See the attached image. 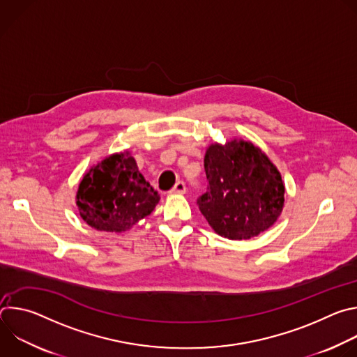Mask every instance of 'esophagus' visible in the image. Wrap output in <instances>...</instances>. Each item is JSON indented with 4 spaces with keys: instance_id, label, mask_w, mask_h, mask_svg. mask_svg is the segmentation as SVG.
<instances>
[{
    "instance_id": "34e87169",
    "label": "esophagus",
    "mask_w": 357,
    "mask_h": 357,
    "mask_svg": "<svg viewBox=\"0 0 357 357\" xmlns=\"http://www.w3.org/2000/svg\"><path fill=\"white\" fill-rule=\"evenodd\" d=\"M186 192V185H185V182H182V181H178L176 183H175V186L172 188V190H171V193H179V195H182V193H185Z\"/></svg>"
}]
</instances>
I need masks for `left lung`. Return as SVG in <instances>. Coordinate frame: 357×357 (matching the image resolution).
Returning <instances> with one entry per match:
<instances>
[{
  "instance_id": "left-lung-1",
  "label": "left lung",
  "mask_w": 357,
  "mask_h": 357,
  "mask_svg": "<svg viewBox=\"0 0 357 357\" xmlns=\"http://www.w3.org/2000/svg\"><path fill=\"white\" fill-rule=\"evenodd\" d=\"M208 190L197 206L211 227L229 240H247L270 229L284 208L285 186L277 167L254 144H211L205 154Z\"/></svg>"
}]
</instances>
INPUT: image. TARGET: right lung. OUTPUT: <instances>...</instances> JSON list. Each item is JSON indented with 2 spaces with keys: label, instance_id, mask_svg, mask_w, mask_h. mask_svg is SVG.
Returning a JSON list of instances; mask_svg holds the SVG:
<instances>
[{
  "label": "right lung",
  "instance_id": "add662e5",
  "mask_svg": "<svg viewBox=\"0 0 357 357\" xmlns=\"http://www.w3.org/2000/svg\"><path fill=\"white\" fill-rule=\"evenodd\" d=\"M160 202L128 151L106 157L79 183L76 205L82 219L100 231L121 233L151 215Z\"/></svg>",
  "mask_w": 357,
  "mask_h": 357
}]
</instances>
